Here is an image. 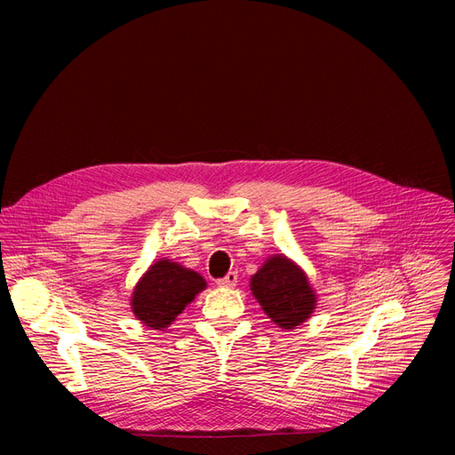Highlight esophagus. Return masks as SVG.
Returning a JSON list of instances; mask_svg holds the SVG:
<instances>
[{
    "mask_svg": "<svg viewBox=\"0 0 455 455\" xmlns=\"http://www.w3.org/2000/svg\"><path fill=\"white\" fill-rule=\"evenodd\" d=\"M235 283H237V273L230 271V273H227V276L218 280V288H223V290L225 288H234Z\"/></svg>",
    "mask_w": 455,
    "mask_h": 455,
    "instance_id": "esophagus-1",
    "label": "esophagus"
}]
</instances>
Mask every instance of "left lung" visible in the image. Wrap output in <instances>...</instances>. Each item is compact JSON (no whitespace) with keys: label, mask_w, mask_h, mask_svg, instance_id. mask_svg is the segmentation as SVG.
I'll list each match as a JSON object with an SVG mask.
<instances>
[{"label":"left lung","mask_w":455,"mask_h":455,"mask_svg":"<svg viewBox=\"0 0 455 455\" xmlns=\"http://www.w3.org/2000/svg\"><path fill=\"white\" fill-rule=\"evenodd\" d=\"M249 285L261 309L282 330L299 328L317 307V293L307 275L285 254L269 256Z\"/></svg>","instance_id":"left-lung-1"}]
</instances>
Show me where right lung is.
<instances>
[{
	"label": "right lung",
	"mask_w": 455,
	"mask_h": 455,
	"mask_svg": "<svg viewBox=\"0 0 455 455\" xmlns=\"http://www.w3.org/2000/svg\"><path fill=\"white\" fill-rule=\"evenodd\" d=\"M203 290H206V280L197 271L170 258H160L136 282L131 312L143 326L164 330L177 321Z\"/></svg>",
	"instance_id": "right-lung-1"
}]
</instances>
